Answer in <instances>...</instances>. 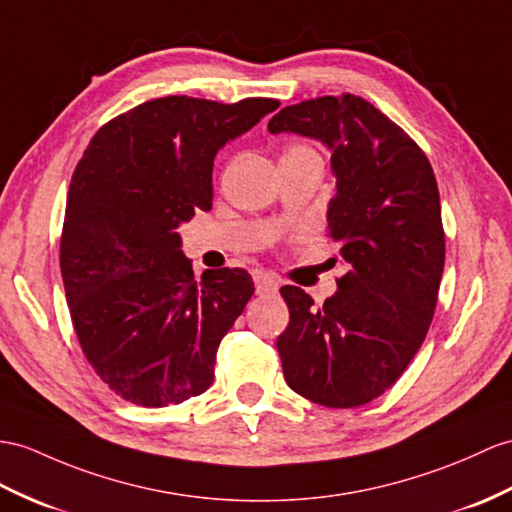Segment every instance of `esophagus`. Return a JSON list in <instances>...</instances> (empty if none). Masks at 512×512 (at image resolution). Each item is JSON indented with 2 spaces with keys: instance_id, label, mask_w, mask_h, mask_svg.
Listing matches in <instances>:
<instances>
[{
  "instance_id": "esophagus-1",
  "label": "esophagus",
  "mask_w": 512,
  "mask_h": 512,
  "mask_svg": "<svg viewBox=\"0 0 512 512\" xmlns=\"http://www.w3.org/2000/svg\"><path fill=\"white\" fill-rule=\"evenodd\" d=\"M254 282H256V293L258 295H273V293H278V289H280L278 280L273 278L271 273L258 271L256 276H254Z\"/></svg>"
}]
</instances>
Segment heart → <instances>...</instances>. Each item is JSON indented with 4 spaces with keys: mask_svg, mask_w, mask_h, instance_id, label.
<instances>
[{
    "mask_svg": "<svg viewBox=\"0 0 512 512\" xmlns=\"http://www.w3.org/2000/svg\"><path fill=\"white\" fill-rule=\"evenodd\" d=\"M293 149H306V147H293Z\"/></svg>",
    "mask_w": 512,
    "mask_h": 512,
    "instance_id": "heart-1",
    "label": "heart"
}]
</instances>
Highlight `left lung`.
<instances>
[{"mask_svg":"<svg viewBox=\"0 0 512 512\" xmlns=\"http://www.w3.org/2000/svg\"><path fill=\"white\" fill-rule=\"evenodd\" d=\"M267 128L332 154L328 230L347 265L321 308L297 286L280 289L291 313L276 343L284 380L321 406H363L402 376L434 315L445 263L434 171L400 126L356 95L286 106Z\"/></svg>","mask_w":512,"mask_h":512,"instance_id":"left-lung-1","label":"left lung"}]
</instances>
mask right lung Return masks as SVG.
I'll return each instance as SVG.
<instances>
[{
    "mask_svg": "<svg viewBox=\"0 0 512 512\" xmlns=\"http://www.w3.org/2000/svg\"><path fill=\"white\" fill-rule=\"evenodd\" d=\"M280 106L171 95L108 121L73 171L60 271L84 356L147 408L202 395L223 336L254 295L243 269L193 278L178 228L213 206L219 149Z\"/></svg>",
    "mask_w": 512,
    "mask_h": 512,
    "instance_id": "right-lung-1",
    "label": "right lung"
}]
</instances>
